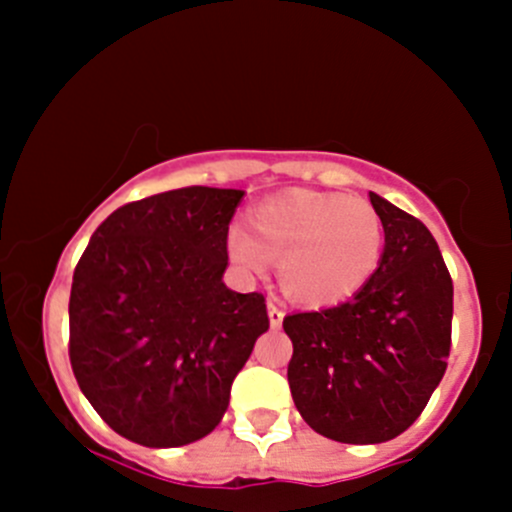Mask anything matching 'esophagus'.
Segmentation results:
<instances>
[{"instance_id":"esophagus-1","label":"esophagus","mask_w":512,"mask_h":512,"mask_svg":"<svg viewBox=\"0 0 512 512\" xmlns=\"http://www.w3.org/2000/svg\"><path fill=\"white\" fill-rule=\"evenodd\" d=\"M267 317H270V327L277 329L282 327V319H285V312L277 302H267Z\"/></svg>"}]
</instances>
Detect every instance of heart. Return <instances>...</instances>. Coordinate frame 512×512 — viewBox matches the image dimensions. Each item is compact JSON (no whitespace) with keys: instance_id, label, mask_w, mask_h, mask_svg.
<instances>
[{"instance_id":"1","label":"heart","mask_w":512,"mask_h":512,"mask_svg":"<svg viewBox=\"0 0 512 512\" xmlns=\"http://www.w3.org/2000/svg\"><path fill=\"white\" fill-rule=\"evenodd\" d=\"M250 231L227 232V255L240 270L280 262V287L307 307H332L361 292L384 255V223L364 198L287 190L250 213Z\"/></svg>"}]
</instances>
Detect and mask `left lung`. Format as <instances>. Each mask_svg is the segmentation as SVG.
Wrapping results in <instances>:
<instances>
[{
  "instance_id": "obj_1",
  "label": "left lung",
  "mask_w": 512,
  "mask_h": 512,
  "mask_svg": "<svg viewBox=\"0 0 512 512\" xmlns=\"http://www.w3.org/2000/svg\"><path fill=\"white\" fill-rule=\"evenodd\" d=\"M384 223L379 270L349 302L287 314L289 391L339 443H384L426 409L451 352L453 282L428 227L369 193Z\"/></svg>"
}]
</instances>
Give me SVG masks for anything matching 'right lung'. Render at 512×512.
<instances>
[{
    "label": "right lung",
    "mask_w": 512,
    "mask_h": 512,
    "mask_svg": "<svg viewBox=\"0 0 512 512\" xmlns=\"http://www.w3.org/2000/svg\"><path fill=\"white\" fill-rule=\"evenodd\" d=\"M245 190H168L108 215L76 265L69 356L96 414L133 443L178 448L223 421L270 329L265 297L223 282Z\"/></svg>",
    "instance_id": "obj_1"
}]
</instances>
